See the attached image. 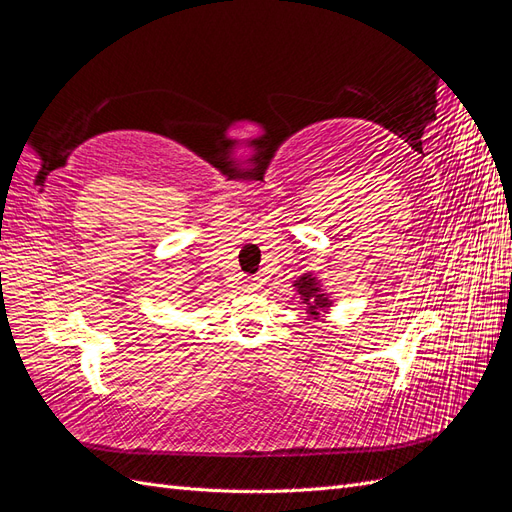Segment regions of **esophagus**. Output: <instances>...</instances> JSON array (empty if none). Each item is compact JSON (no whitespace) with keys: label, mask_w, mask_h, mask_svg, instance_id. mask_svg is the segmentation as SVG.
<instances>
[{"label":"esophagus","mask_w":512,"mask_h":512,"mask_svg":"<svg viewBox=\"0 0 512 512\" xmlns=\"http://www.w3.org/2000/svg\"><path fill=\"white\" fill-rule=\"evenodd\" d=\"M252 286H256V284H252Z\"/></svg>","instance_id":"34e87169"}]
</instances>
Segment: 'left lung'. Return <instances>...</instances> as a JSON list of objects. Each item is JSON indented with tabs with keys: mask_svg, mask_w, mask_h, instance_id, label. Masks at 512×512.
<instances>
[{
	"mask_svg": "<svg viewBox=\"0 0 512 512\" xmlns=\"http://www.w3.org/2000/svg\"><path fill=\"white\" fill-rule=\"evenodd\" d=\"M299 288V294L303 297V303L309 305V314H312L314 318L318 316V309L320 307H329V299L324 297V294H320V288H318V282L314 280L312 275H303L301 280L294 284Z\"/></svg>",
	"mask_w": 512,
	"mask_h": 512,
	"instance_id": "obj_1",
	"label": "left lung"
}]
</instances>
